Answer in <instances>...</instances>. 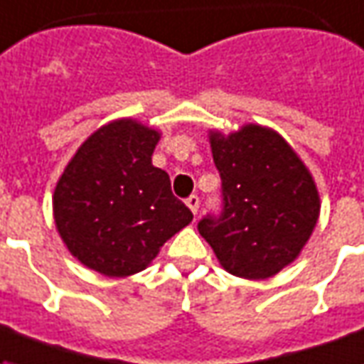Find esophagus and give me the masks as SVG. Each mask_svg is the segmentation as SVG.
Segmentation results:
<instances>
[{
  "mask_svg": "<svg viewBox=\"0 0 364 364\" xmlns=\"http://www.w3.org/2000/svg\"><path fill=\"white\" fill-rule=\"evenodd\" d=\"M186 205L190 208V211H192L193 215H198V211H200V198H198V196H190V198L186 200Z\"/></svg>",
  "mask_w": 364,
  "mask_h": 364,
  "instance_id": "34e87169",
  "label": "esophagus"
}]
</instances>
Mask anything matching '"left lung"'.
Segmentation results:
<instances>
[{
	"label": "left lung",
	"mask_w": 364,
	"mask_h": 364,
	"mask_svg": "<svg viewBox=\"0 0 364 364\" xmlns=\"http://www.w3.org/2000/svg\"><path fill=\"white\" fill-rule=\"evenodd\" d=\"M223 180V215L203 219L200 235L225 272L267 279L301 256L320 217L314 176L275 129L262 124L223 134L209 129Z\"/></svg>",
	"instance_id": "1"
}]
</instances>
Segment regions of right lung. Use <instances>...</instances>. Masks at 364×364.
<instances>
[{
  "mask_svg": "<svg viewBox=\"0 0 364 364\" xmlns=\"http://www.w3.org/2000/svg\"><path fill=\"white\" fill-rule=\"evenodd\" d=\"M161 132L118 118L85 139L58 178L52 211L58 235L75 259L106 277L151 266L163 244L193 215L153 166Z\"/></svg>",
  "mask_w": 364,
  "mask_h": 364,
  "instance_id": "1",
  "label": "right lung"
}]
</instances>
